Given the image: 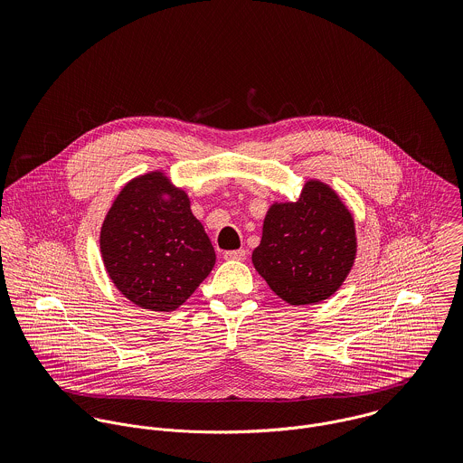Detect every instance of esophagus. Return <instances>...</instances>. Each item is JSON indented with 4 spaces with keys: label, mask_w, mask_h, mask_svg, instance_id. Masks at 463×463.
<instances>
[{
    "label": "esophagus",
    "mask_w": 463,
    "mask_h": 463,
    "mask_svg": "<svg viewBox=\"0 0 463 463\" xmlns=\"http://www.w3.org/2000/svg\"><path fill=\"white\" fill-rule=\"evenodd\" d=\"M224 259H226V260H237V262H241V260L246 259V251H244V250L226 251V253H224Z\"/></svg>",
    "instance_id": "34e87169"
}]
</instances>
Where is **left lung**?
<instances>
[{"label":"left lung","instance_id":"left-lung-1","mask_svg":"<svg viewBox=\"0 0 463 463\" xmlns=\"http://www.w3.org/2000/svg\"><path fill=\"white\" fill-rule=\"evenodd\" d=\"M356 251L351 210L331 185L308 178L298 201H272L251 260L278 298L303 307L342 287Z\"/></svg>","mask_w":463,"mask_h":463}]
</instances>
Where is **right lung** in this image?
<instances>
[{"instance_id": "obj_1", "label": "right lung", "mask_w": 463, "mask_h": 463, "mask_svg": "<svg viewBox=\"0 0 463 463\" xmlns=\"http://www.w3.org/2000/svg\"><path fill=\"white\" fill-rule=\"evenodd\" d=\"M99 251L114 287L151 312L182 307L215 265L189 194L160 169L119 191L101 224Z\"/></svg>"}]
</instances>
